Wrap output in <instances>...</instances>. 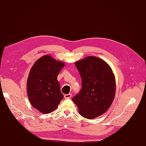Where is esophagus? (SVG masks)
<instances>
[{
    "instance_id": "obj_1",
    "label": "esophagus",
    "mask_w": 146,
    "mask_h": 146,
    "mask_svg": "<svg viewBox=\"0 0 146 146\" xmlns=\"http://www.w3.org/2000/svg\"><path fill=\"white\" fill-rule=\"evenodd\" d=\"M71 97H72V94H70V93L64 95V98H66V99H69L71 98Z\"/></svg>"
}]
</instances>
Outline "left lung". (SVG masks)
<instances>
[{
    "label": "left lung",
    "instance_id": "8db88e82",
    "mask_svg": "<svg viewBox=\"0 0 146 146\" xmlns=\"http://www.w3.org/2000/svg\"><path fill=\"white\" fill-rule=\"evenodd\" d=\"M75 65L82 78V89L72 101L83 117H98L108 110L115 95L116 81L112 70L105 61L92 56Z\"/></svg>",
    "mask_w": 146,
    "mask_h": 146
}]
</instances>
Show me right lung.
I'll list each match as a JSON object with an SVG mask.
<instances>
[{"label": "right lung", "instance_id": "right-lung-1", "mask_svg": "<svg viewBox=\"0 0 146 146\" xmlns=\"http://www.w3.org/2000/svg\"><path fill=\"white\" fill-rule=\"evenodd\" d=\"M64 66L49 55L38 60L31 69L27 85L30 102L44 114L52 112L64 98L57 76Z\"/></svg>", "mask_w": 146, "mask_h": 146}]
</instances>
